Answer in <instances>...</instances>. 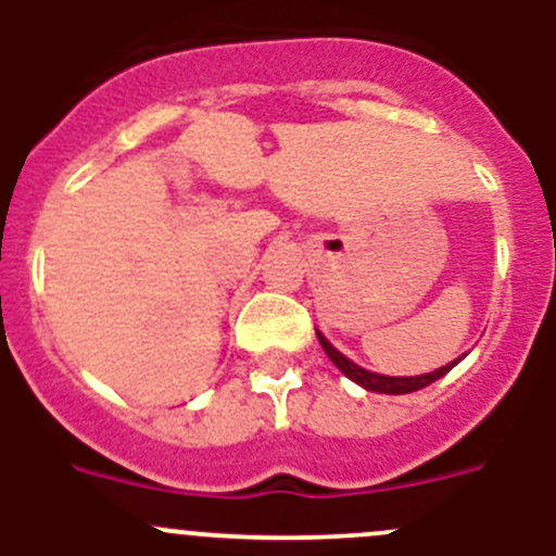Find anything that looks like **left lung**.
Listing matches in <instances>:
<instances>
[{"label": "left lung", "instance_id": "1", "mask_svg": "<svg viewBox=\"0 0 556 556\" xmlns=\"http://www.w3.org/2000/svg\"><path fill=\"white\" fill-rule=\"evenodd\" d=\"M317 339H320L323 351L328 353V358H331L333 365L339 367V370L345 372L348 378H353L356 384H362L365 390L370 392H387V395H406V392H415V390H424V387H429L431 381H437V378H443L445 372L451 370V367L456 365V362H451V365L440 367V370L434 372H426V376H409V378H401V376H378V372H370L365 370V367L353 365L351 358H345L342 353L337 351V348L328 342L326 337H323L320 331H317Z\"/></svg>", "mask_w": 556, "mask_h": 556}]
</instances>
